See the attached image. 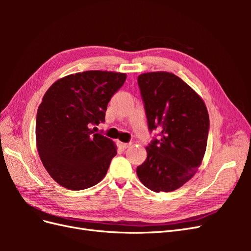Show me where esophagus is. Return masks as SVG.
<instances>
[{"mask_svg": "<svg viewBox=\"0 0 251 251\" xmlns=\"http://www.w3.org/2000/svg\"><path fill=\"white\" fill-rule=\"evenodd\" d=\"M131 142H119V147L121 148V149H126V148H128L131 146Z\"/></svg>", "mask_w": 251, "mask_h": 251, "instance_id": "1", "label": "esophagus"}]
</instances>
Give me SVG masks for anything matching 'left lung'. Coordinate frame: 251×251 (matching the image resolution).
I'll return each instance as SVG.
<instances>
[{
    "label": "left lung",
    "mask_w": 251,
    "mask_h": 251,
    "mask_svg": "<svg viewBox=\"0 0 251 251\" xmlns=\"http://www.w3.org/2000/svg\"><path fill=\"white\" fill-rule=\"evenodd\" d=\"M137 81L149 131L159 134L149 143L146 161L136 172L151 191L172 192L186 183L201 165L208 112L202 98L173 73H143Z\"/></svg>",
    "instance_id": "obj_1"
}]
</instances>
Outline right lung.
Returning a JSON list of instances; mask_svg holds the SVG:
<instances>
[{
  "instance_id": "add662e5",
  "label": "right lung",
  "mask_w": 251,
  "mask_h": 251,
  "mask_svg": "<svg viewBox=\"0 0 251 251\" xmlns=\"http://www.w3.org/2000/svg\"><path fill=\"white\" fill-rule=\"evenodd\" d=\"M126 75L86 71L58 79L43 97L36 114L41 160L59 185L72 191L94 186L105 176L116 147L96 126L104 123L112 96Z\"/></svg>"
}]
</instances>
